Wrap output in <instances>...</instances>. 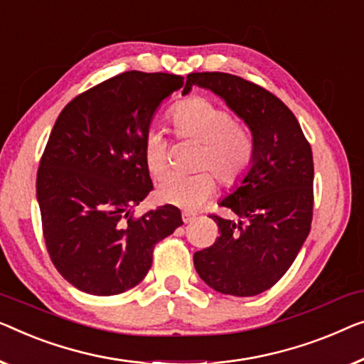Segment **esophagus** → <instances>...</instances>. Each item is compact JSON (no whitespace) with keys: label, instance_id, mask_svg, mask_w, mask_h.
Returning a JSON list of instances; mask_svg holds the SVG:
<instances>
[{"label":"esophagus","instance_id":"obj_1","mask_svg":"<svg viewBox=\"0 0 364 364\" xmlns=\"http://www.w3.org/2000/svg\"><path fill=\"white\" fill-rule=\"evenodd\" d=\"M193 218H195V213H192V212H183L182 213L183 223H191V221H193Z\"/></svg>","mask_w":364,"mask_h":364}]
</instances>
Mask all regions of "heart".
<instances>
[{
  "label": "heart",
  "mask_w": 364,
  "mask_h": 364,
  "mask_svg": "<svg viewBox=\"0 0 364 364\" xmlns=\"http://www.w3.org/2000/svg\"><path fill=\"white\" fill-rule=\"evenodd\" d=\"M173 131L200 143L193 176H169L159 183L156 198L162 203L197 210L215 192V178L231 187L250 172L255 159V138L243 121L207 97H191L171 112ZM143 161L152 178L167 172V143L159 129H149L143 141ZM210 172L208 173V171Z\"/></svg>",
  "instance_id": "b5f03b06"
}]
</instances>
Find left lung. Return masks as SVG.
<instances>
[{"instance_id":"8db88e82","label":"left lung","mask_w":364,"mask_h":364,"mask_svg":"<svg viewBox=\"0 0 364 364\" xmlns=\"http://www.w3.org/2000/svg\"><path fill=\"white\" fill-rule=\"evenodd\" d=\"M193 85L223 98L255 138L250 172L220 202L231 217L212 215L220 236L195 252L193 266L217 292L257 296L287 272L309 236L312 149L294 113L266 88L223 72L188 73L182 95Z\"/></svg>"}]
</instances>
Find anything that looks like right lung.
<instances>
[{
    "label": "right lung",
    "mask_w": 364,
    "mask_h": 364,
    "mask_svg": "<svg viewBox=\"0 0 364 364\" xmlns=\"http://www.w3.org/2000/svg\"><path fill=\"white\" fill-rule=\"evenodd\" d=\"M182 85L172 73H119L73 98L52 128L36 182L42 233L55 269L82 292L138 286L156 243L183 223L173 205L133 217L152 191L144 136Z\"/></svg>",
    "instance_id": "right-lung-1"
}]
</instances>
